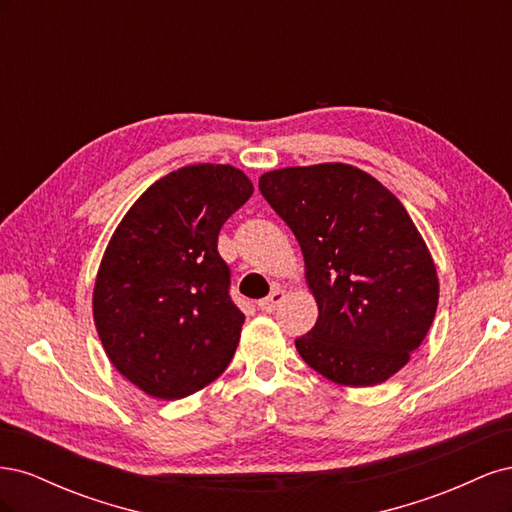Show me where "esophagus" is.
Returning a JSON list of instances; mask_svg holds the SVG:
<instances>
[{
  "label": "esophagus",
  "instance_id": "1",
  "mask_svg": "<svg viewBox=\"0 0 512 512\" xmlns=\"http://www.w3.org/2000/svg\"><path fill=\"white\" fill-rule=\"evenodd\" d=\"M284 297H286V292H284L282 288H273V292L269 294V297H265V299H260V301H258V307L262 309V312L271 314V312H275L277 307H280V303L284 301Z\"/></svg>",
  "mask_w": 512,
  "mask_h": 512
}]
</instances>
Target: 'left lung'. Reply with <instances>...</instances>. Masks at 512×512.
I'll return each instance as SVG.
<instances>
[{"label":"left lung","instance_id":"obj_1","mask_svg":"<svg viewBox=\"0 0 512 512\" xmlns=\"http://www.w3.org/2000/svg\"><path fill=\"white\" fill-rule=\"evenodd\" d=\"M258 188L297 237L318 303L314 329L294 342L301 359L344 386L389 380L421 346L440 297L406 207L342 162L271 170Z\"/></svg>","mask_w":512,"mask_h":512}]
</instances>
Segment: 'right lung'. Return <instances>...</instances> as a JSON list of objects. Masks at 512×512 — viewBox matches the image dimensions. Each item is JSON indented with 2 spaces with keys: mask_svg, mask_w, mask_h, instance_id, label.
<instances>
[{
  "mask_svg": "<svg viewBox=\"0 0 512 512\" xmlns=\"http://www.w3.org/2000/svg\"><path fill=\"white\" fill-rule=\"evenodd\" d=\"M252 192L235 166H183L147 188L108 241L94 322L115 369L147 395L188 397L235 354L245 316L218 235Z\"/></svg>",
  "mask_w": 512,
  "mask_h": 512,
  "instance_id": "obj_1",
  "label": "right lung"
}]
</instances>
